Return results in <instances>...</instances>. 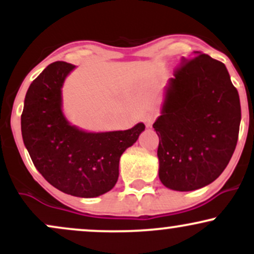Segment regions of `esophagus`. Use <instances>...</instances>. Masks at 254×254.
<instances>
[{
	"instance_id": "34e87169",
	"label": "esophagus",
	"mask_w": 254,
	"mask_h": 254,
	"mask_svg": "<svg viewBox=\"0 0 254 254\" xmlns=\"http://www.w3.org/2000/svg\"><path fill=\"white\" fill-rule=\"evenodd\" d=\"M154 121H155V115H148L144 117V123L147 125V127H150L153 125Z\"/></svg>"
}]
</instances>
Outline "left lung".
I'll return each mask as SVG.
<instances>
[{
    "mask_svg": "<svg viewBox=\"0 0 254 254\" xmlns=\"http://www.w3.org/2000/svg\"><path fill=\"white\" fill-rule=\"evenodd\" d=\"M240 99L223 63L194 51L183 57L164 89L159 178L174 191H193L216 180L237 147Z\"/></svg>",
    "mask_w": 254,
    "mask_h": 254,
    "instance_id": "obj_1",
    "label": "left lung"
}]
</instances>
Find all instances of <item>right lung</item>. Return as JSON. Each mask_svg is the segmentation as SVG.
I'll return each mask as SVG.
<instances>
[{
    "instance_id": "obj_1",
    "label": "right lung",
    "mask_w": 254,
    "mask_h": 254,
    "mask_svg": "<svg viewBox=\"0 0 254 254\" xmlns=\"http://www.w3.org/2000/svg\"><path fill=\"white\" fill-rule=\"evenodd\" d=\"M76 68L55 62L46 66L26 93L21 133L26 149L52 186L75 197L101 196L116 185L122 154L138 139L145 127L90 132L72 125L63 113L62 88Z\"/></svg>"
}]
</instances>
